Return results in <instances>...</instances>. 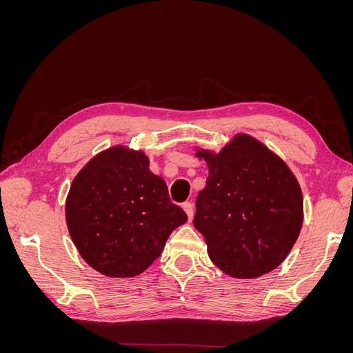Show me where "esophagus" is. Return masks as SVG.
<instances>
[{"label":"esophagus","instance_id":"1","mask_svg":"<svg viewBox=\"0 0 353 353\" xmlns=\"http://www.w3.org/2000/svg\"><path fill=\"white\" fill-rule=\"evenodd\" d=\"M183 209H184V212L187 213V216H188V219L191 221L193 219V216H194V206H193V203H190V201H185L184 205H183Z\"/></svg>","mask_w":353,"mask_h":353}]
</instances>
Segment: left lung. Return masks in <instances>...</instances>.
Listing matches in <instances>:
<instances>
[{
	"mask_svg": "<svg viewBox=\"0 0 353 353\" xmlns=\"http://www.w3.org/2000/svg\"><path fill=\"white\" fill-rule=\"evenodd\" d=\"M209 170L196 200L194 228L208 254L232 279L252 280L281 265L303 223V196L284 160L249 134L216 153L194 148Z\"/></svg>",
	"mask_w": 353,
	"mask_h": 353,
	"instance_id": "obj_1",
	"label": "left lung"
}]
</instances>
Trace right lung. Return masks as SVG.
Instances as JSON below:
<instances>
[{"label": "right lung", "instance_id": "add662e5", "mask_svg": "<svg viewBox=\"0 0 353 353\" xmlns=\"http://www.w3.org/2000/svg\"><path fill=\"white\" fill-rule=\"evenodd\" d=\"M141 150L113 145L90 159L73 178L65 215L70 239L92 270L110 279L144 272L168 237L187 222Z\"/></svg>", "mask_w": 353, "mask_h": 353}]
</instances>
